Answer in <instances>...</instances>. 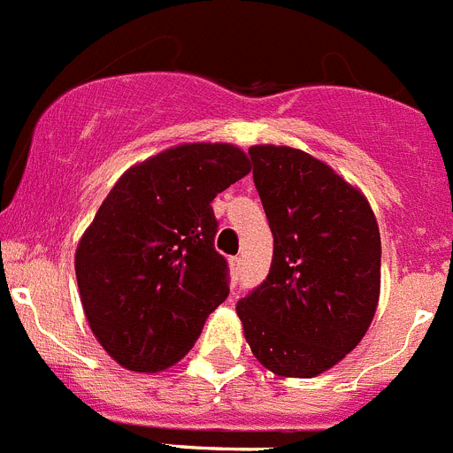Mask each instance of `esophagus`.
<instances>
[{
    "label": "esophagus",
    "mask_w": 453,
    "mask_h": 453,
    "mask_svg": "<svg viewBox=\"0 0 453 453\" xmlns=\"http://www.w3.org/2000/svg\"><path fill=\"white\" fill-rule=\"evenodd\" d=\"M229 267H231V273H234V276L238 278L240 269H242V258H238V256H235V258H231L229 260Z\"/></svg>",
    "instance_id": "34e87169"
}]
</instances>
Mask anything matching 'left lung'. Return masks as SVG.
I'll return each mask as SVG.
<instances>
[{
	"instance_id": "8db88e82",
	"label": "left lung",
	"mask_w": 453,
	"mask_h": 453,
	"mask_svg": "<svg viewBox=\"0 0 453 453\" xmlns=\"http://www.w3.org/2000/svg\"><path fill=\"white\" fill-rule=\"evenodd\" d=\"M256 190L273 234L269 276L235 305L267 371L317 377L364 339L381 288L380 226L368 199L326 161L289 145H251Z\"/></svg>"
}]
</instances>
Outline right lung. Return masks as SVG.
Returning <instances> with one entry per match:
<instances>
[{
	"label": "right lung",
	"mask_w": 453,
	"mask_h": 453,
	"mask_svg": "<svg viewBox=\"0 0 453 453\" xmlns=\"http://www.w3.org/2000/svg\"><path fill=\"white\" fill-rule=\"evenodd\" d=\"M251 170L234 143H180L130 165L76 247L87 323L116 364L173 366L229 296L215 195Z\"/></svg>",
	"instance_id": "1"
}]
</instances>
